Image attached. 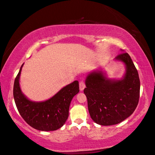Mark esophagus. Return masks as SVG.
I'll use <instances>...</instances> for the list:
<instances>
[{"mask_svg": "<svg viewBox=\"0 0 155 155\" xmlns=\"http://www.w3.org/2000/svg\"><path fill=\"white\" fill-rule=\"evenodd\" d=\"M85 87H86V85H85L84 81H80V82H79V89H80V91H84Z\"/></svg>", "mask_w": 155, "mask_h": 155, "instance_id": "1", "label": "esophagus"}]
</instances>
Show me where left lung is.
<instances>
[{
	"label": "left lung",
	"instance_id": "1",
	"mask_svg": "<svg viewBox=\"0 0 155 155\" xmlns=\"http://www.w3.org/2000/svg\"><path fill=\"white\" fill-rule=\"evenodd\" d=\"M114 60L125 66L122 78H109L105 71L99 69L89 73L85 81L84 92L89 114L102 126L115 125L127 119L136 110L140 96L138 73L130 55L122 53Z\"/></svg>",
	"mask_w": 155,
	"mask_h": 155
}]
</instances>
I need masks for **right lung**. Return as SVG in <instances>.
Here are the masks:
<instances>
[{
	"mask_svg": "<svg viewBox=\"0 0 155 155\" xmlns=\"http://www.w3.org/2000/svg\"><path fill=\"white\" fill-rule=\"evenodd\" d=\"M23 65L15 78L13 88V96L19 114L35 129L43 131L58 130L68 119L71 100L79 92L78 81H74L63 87L55 95L45 101H32L22 93L19 85Z\"/></svg>",
	"mask_w": 155,
	"mask_h": 155,
	"instance_id": "1",
	"label": "right lung"
}]
</instances>
